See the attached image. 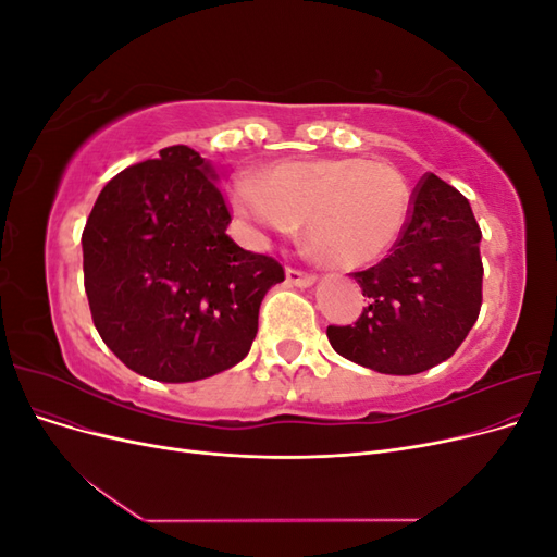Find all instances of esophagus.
Masks as SVG:
<instances>
[{
  "mask_svg": "<svg viewBox=\"0 0 557 557\" xmlns=\"http://www.w3.org/2000/svg\"><path fill=\"white\" fill-rule=\"evenodd\" d=\"M285 276L293 285H299V288H309V285L315 281V276L311 272H305V269H297V267H288L285 269Z\"/></svg>",
  "mask_w": 557,
  "mask_h": 557,
  "instance_id": "obj_1",
  "label": "esophagus"
}]
</instances>
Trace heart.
<instances>
[{"mask_svg": "<svg viewBox=\"0 0 557 557\" xmlns=\"http://www.w3.org/2000/svg\"><path fill=\"white\" fill-rule=\"evenodd\" d=\"M234 207L274 234H293L307 218L318 252L336 267H362L391 250L411 213L404 174L385 160H283L234 185Z\"/></svg>", "mask_w": 557, "mask_h": 557, "instance_id": "b5f03b06", "label": "heart"}]
</instances>
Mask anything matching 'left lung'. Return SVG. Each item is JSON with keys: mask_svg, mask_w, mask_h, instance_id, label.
<instances>
[{"mask_svg": "<svg viewBox=\"0 0 557 557\" xmlns=\"http://www.w3.org/2000/svg\"><path fill=\"white\" fill-rule=\"evenodd\" d=\"M481 230L469 201L434 174L418 181L391 256L352 272L369 305L356 325H330L332 348L381 374L411 376L448 360L483 301Z\"/></svg>", "mask_w": 557, "mask_h": 557, "instance_id": "left-lung-1", "label": "left lung"}]
</instances>
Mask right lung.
I'll return each mask as SVG.
<instances>
[{"label":"right lung","mask_w":557,"mask_h":557,"mask_svg":"<svg viewBox=\"0 0 557 557\" xmlns=\"http://www.w3.org/2000/svg\"><path fill=\"white\" fill-rule=\"evenodd\" d=\"M211 166L188 146L132 164L99 193L83 230L92 323L132 372L164 383L242 362L281 262L227 237Z\"/></svg>","instance_id":"add662e5"}]
</instances>
